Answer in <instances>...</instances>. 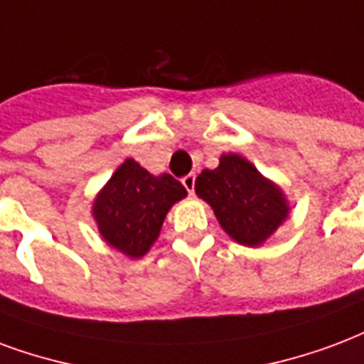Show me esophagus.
<instances>
[{
	"instance_id": "1",
	"label": "esophagus",
	"mask_w": 364,
	"mask_h": 364,
	"mask_svg": "<svg viewBox=\"0 0 364 364\" xmlns=\"http://www.w3.org/2000/svg\"><path fill=\"white\" fill-rule=\"evenodd\" d=\"M195 173H189L187 177H183V185H185V189L189 191V195L195 193Z\"/></svg>"
}]
</instances>
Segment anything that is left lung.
I'll return each mask as SVG.
<instances>
[{"instance_id":"obj_1","label":"left lung","mask_w":364,"mask_h":364,"mask_svg":"<svg viewBox=\"0 0 364 364\" xmlns=\"http://www.w3.org/2000/svg\"><path fill=\"white\" fill-rule=\"evenodd\" d=\"M195 193L214 210L222 230L239 245L260 247L289 216L279 185L239 154H222L216 169H203Z\"/></svg>"}]
</instances>
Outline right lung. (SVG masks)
Wrapping results in <instances>:
<instances>
[{"mask_svg": "<svg viewBox=\"0 0 364 364\" xmlns=\"http://www.w3.org/2000/svg\"><path fill=\"white\" fill-rule=\"evenodd\" d=\"M185 196L187 189L171 175H152L127 158L94 196L92 218L112 249L141 258L156 243L171 206Z\"/></svg>", "mask_w": 364, "mask_h": 364, "instance_id": "add662e5", "label": "right lung"}]
</instances>
